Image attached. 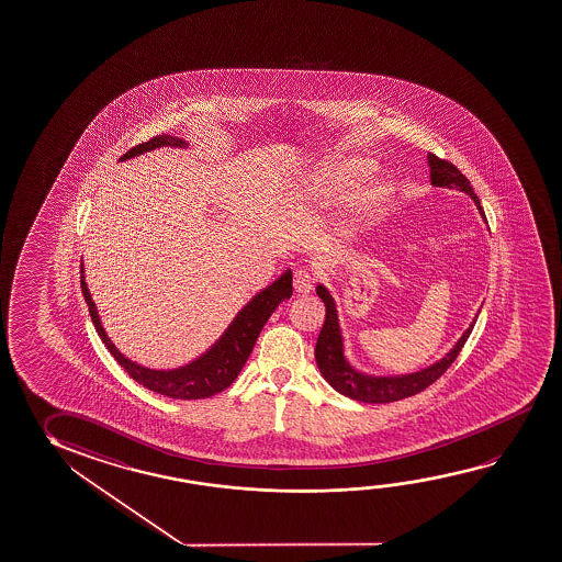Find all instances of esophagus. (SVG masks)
Masks as SVG:
<instances>
[{
    "label": "esophagus",
    "instance_id": "esophagus-1",
    "mask_svg": "<svg viewBox=\"0 0 562 562\" xmlns=\"http://www.w3.org/2000/svg\"><path fill=\"white\" fill-rule=\"evenodd\" d=\"M314 281H316V279H314V276H312L308 269H296L293 277L294 293H311Z\"/></svg>",
    "mask_w": 562,
    "mask_h": 562
}]
</instances>
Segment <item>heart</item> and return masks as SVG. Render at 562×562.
Here are the masks:
<instances>
[{"instance_id":"obj_1","label":"heart","mask_w":562,"mask_h":562,"mask_svg":"<svg viewBox=\"0 0 562 562\" xmlns=\"http://www.w3.org/2000/svg\"><path fill=\"white\" fill-rule=\"evenodd\" d=\"M373 168V161L366 158L326 161L304 179V193L312 199L344 195L353 191L359 183H363L371 176ZM389 195L391 189L384 181H373L366 189H361L353 203V223H369L383 209Z\"/></svg>"}]
</instances>
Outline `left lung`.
Here are the masks:
<instances>
[{
  "mask_svg": "<svg viewBox=\"0 0 562 562\" xmlns=\"http://www.w3.org/2000/svg\"><path fill=\"white\" fill-rule=\"evenodd\" d=\"M428 166L431 186L464 191L474 201L482 218L486 221L481 201L472 191L471 181L464 178L463 173L457 170L451 161L441 160V158H437L436 154H428ZM316 294L321 296L322 303L326 306V321H324L321 336H318L316 348H314L316 366L321 369L322 376L339 394L348 396L351 401L367 402V404H386V402L402 401V398H408V396H414L424 389H428L429 384L436 383L437 379L451 367V363L459 356V351L463 349L464 341L471 336L472 326L479 318V314H476L474 321L469 324V328L463 331V336L457 339L453 349H449V353H446V357H441L436 363H431L426 369H419L416 373L374 376V374L357 371L356 367L351 366L346 359L338 311H336V303L331 299L330 291L324 285H318L316 286Z\"/></svg>",
  "mask_w": 562,
  "mask_h": 562,
  "instance_id": "obj_1",
  "label": "left lung"
}]
</instances>
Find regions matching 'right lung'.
Listing matches in <instances>:
<instances>
[{"label": "right lung", "mask_w": 562, "mask_h": 562, "mask_svg": "<svg viewBox=\"0 0 562 562\" xmlns=\"http://www.w3.org/2000/svg\"><path fill=\"white\" fill-rule=\"evenodd\" d=\"M161 146H173V148H188L189 143L178 136L170 134H160L154 136L148 143L138 144L131 150L123 154L119 161L131 160L134 156H140L144 151L156 150ZM81 291L83 299L90 306L91 321L98 330L99 338L108 346L111 356L115 357L116 363L125 369L126 373L133 376L138 384L146 386L148 391L158 392L164 396H170L176 401H199V398H209L216 392H223L228 389L236 376L240 374L241 367L246 366L251 349L256 346L259 331L266 326L269 316L273 314L279 303L291 299L293 294V273L286 269L283 276L273 281L271 285L259 291L250 303L246 304L234 321L228 324V328L223 331V336L214 341L205 353L189 361L186 366L176 367V369H150V367L140 366L136 361H131L128 357L123 356L115 344L111 341L105 328L101 326L98 306L91 299L90 289L86 283L83 276V261H81Z\"/></svg>", "instance_id": "obj_1"}]
</instances>
